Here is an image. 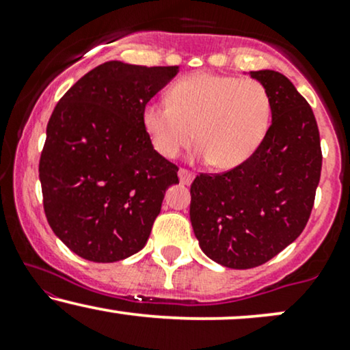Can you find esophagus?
I'll return each instance as SVG.
<instances>
[{"instance_id":"1","label":"esophagus","mask_w":350,"mask_h":350,"mask_svg":"<svg viewBox=\"0 0 350 350\" xmlns=\"http://www.w3.org/2000/svg\"><path fill=\"white\" fill-rule=\"evenodd\" d=\"M178 176H179L180 184H184V186H189V184L192 183V179H194V174H192V172L187 171V170H179Z\"/></svg>"}]
</instances>
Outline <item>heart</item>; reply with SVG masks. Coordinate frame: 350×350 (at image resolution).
Segmentation results:
<instances>
[{"instance_id": "b5f03b06", "label": "heart", "mask_w": 350, "mask_h": 350, "mask_svg": "<svg viewBox=\"0 0 350 350\" xmlns=\"http://www.w3.org/2000/svg\"><path fill=\"white\" fill-rule=\"evenodd\" d=\"M167 102H151L143 110L152 148L167 159L194 138L196 158L234 170L252 158L270 128V95L255 79L199 72L176 82Z\"/></svg>"}]
</instances>
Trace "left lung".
Here are the masks:
<instances>
[{
    "label": "left lung",
    "mask_w": 350,
    "mask_h": 350,
    "mask_svg": "<svg viewBox=\"0 0 350 350\" xmlns=\"http://www.w3.org/2000/svg\"><path fill=\"white\" fill-rule=\"evenodd\" d=\"M267 88L271 124L250 159L191 186V224L211 260L234 270L267 263L306 227L323 154L311 107L275 70L250 72Z\"/></svg>",
    "instance_id": "1"
}]
</instances>
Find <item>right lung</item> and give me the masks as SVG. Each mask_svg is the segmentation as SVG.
<instances>
[{"instance_id": "1", "label": "right lung", "mask_w": 350, "mask_h": 350, "mask_svg": "<svg viewBox=\"0 0 350 350\" xmlns=\"http://www.w3.org/2000/svg\"><path fill=\"white\" fill-rule=\"evenodd\" d=\"M179 67L110 60L66 92L39 161L44 212L55 235L88 262L111 263L146 245L178 166L152 148L146 103Z\"/></svg>"}]
</instances>
